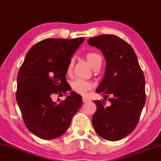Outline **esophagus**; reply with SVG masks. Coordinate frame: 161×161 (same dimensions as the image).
<instances>
[{
	"label": "esophagus",
	"mask_w": 161,
	"mask_h": 161,
	"mask_svg": "<svg viewBox=\"0 0 161 161\" xmlns=\"http://www.w3.org/2000/svg\"><path fill=\"white\" fill-rule=\"evenodd\" d=\"M82 101H83V103H87V102L90 101V100H89L88 98H87V97H82Z\"/></svg>",
	"instance_id": "esophagus-1"
}]
</instances>
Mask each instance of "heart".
<instances>
[{"label":"heart","mask_w":161,"mask_h":161,"mask_svg":"<svg viewBox=\"0 0 161 161\" xmlns=\"http://www.w3.org/2000/svg\"><path fill=\"white\" fill-rule=\"evenodd\" d=\"M86 58H87L88 63L90 64L91 67L94 69L96 67L101 65L102 58L99 54L96 53L90 52L86 55ZM73 68V60L69 62L68 68H67V71L68 73H70ZM91 84L88 82L87 81H84L81 80H76L71 83V87L73 90L76 93H79L80 95H85L87 91L90 90Z\"/></svg>","instance_id":"1"}]
</instances>
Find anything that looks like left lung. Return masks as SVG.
I'll list each match as a JSON object with an SVG mask.
<instances>
[{"label":"left lung","mask_w":161,"mask_h":161,"mask_svg":"<svg viewBox=\"0 0 161 161\" xmlns=\"http://www.w3.org/2000/svg\"><path fill=\"white\" fill-rule=\"evenodd\" d=\"M101 50L106 61L104 77L96 90L106 100H94L97 110L92 123L102 138L118 141L137 125L146 100L145 80L132 47L114 35H101L87 40Z\"/></svg>","instance_id":"8db88e82"}]
</instances>
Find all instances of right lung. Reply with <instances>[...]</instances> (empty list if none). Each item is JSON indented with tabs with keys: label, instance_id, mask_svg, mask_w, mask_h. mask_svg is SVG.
I'll return each instance as SVG.
<instances>
[{
	"label": "right lung",
	"instance_id": "obj_1",
	"mask_svg": "<svg viewBox=\"0 0 161 161\" xmlns=\"http://www.w3.org/2000/svg\"><path fill=\"white\" fill-rule=\"evenodd\" d=\"M84 40V37L42 40L31 47L19 69L16 101L27 128L42 140L63 135L82 104L81 96L74 91L58 103L52 98L70 91L66 80L67 68Z\"/></svg>",
	"mask_w": 161,
	"mask_h": 161
}]
</instances>
